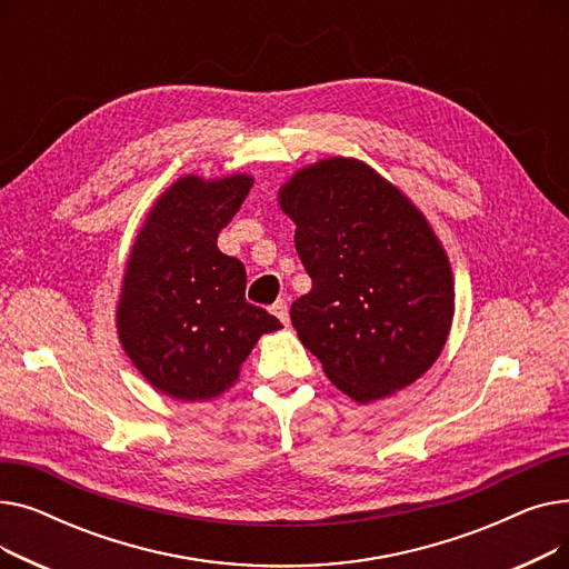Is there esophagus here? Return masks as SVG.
<instances>
[{
    "label": "esophagus",
    "mask_w": 569,
    "mask_h": 569,
    "mask_svg": "<svg viewBox=\"0 0 569 569\" xmlns=\"http://www.w3.org/2000/svg\"><path fill=\"white\" fill-rule=\"evenodd\" d=\"M272 313H274L283 325L290 322V313H288V302H286V300H277V302L272 305Z\"/></svg>",
    "instance_id": "34e87169"
}]
</instances>
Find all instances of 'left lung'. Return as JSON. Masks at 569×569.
<instances>
[{
    "instance_id": "obj_1",
    "label": "left lung",
    "mask_w": 569,
    "mask_h": 569,
    "mask_svg": "<svg viewBox=\"0 0 569 569\" xmlns=\"http://www.w3.org/2000/svg\"><path fill=\"white\" fill-rule=\"evenodd\" d=\"M311 290L290 320L325 376L357 403L422 378L455 318V277L415 202L360 159L330 157L279 189Z\"/></svg>"
}]
</instances>
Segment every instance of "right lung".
Masks as SVG:
<instances>
[{
	"label": "right lung",
	"mask_w": 569,
	"mask_h": 569,
	"mask_svg": "<svg viewBox=\"0 0 569 569\" xmlns=\"http://www.w3.org/2000/svg\"><path fill=\"white\" fill-rule=\"evenodd\" d=\"M253 187L251 174H184L149 207L129 251L117 335L140 376L179 401H212L239 378L258 339L281 322L244 300V264L219 232Z\"/></svg>",
	"instance_id": "obj_1"
}]
</instances>
